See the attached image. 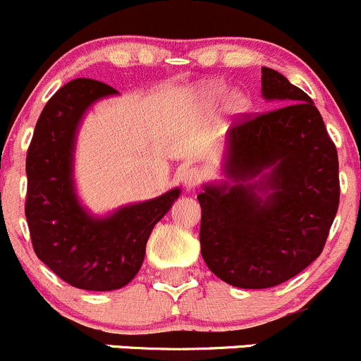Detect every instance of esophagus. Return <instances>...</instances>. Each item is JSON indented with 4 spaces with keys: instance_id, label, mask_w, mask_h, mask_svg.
<instances>
[{
    "instance_id": "obj_1",
    "label": "esophagus",
    "mask_w": 361,
    "mask_h": 361,
    "mask_svg": "<svg viewBox=\"0 0 361 361\" xmlns=\"http://www.w3.org/2000/svg\"><path fill=\"white\" fill-rule=\"evenodd\" d=\"M204 178H206V173H204V169L199 168V166H192V168L183 169V173H181V181H183V187L187 188V190L199 187L204 181Z\"/></svg>"
}]
</instances>
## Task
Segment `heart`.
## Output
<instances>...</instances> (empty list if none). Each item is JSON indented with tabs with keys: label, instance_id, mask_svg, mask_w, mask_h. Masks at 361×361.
Returning <instances> with one entry per match:
<instances>
[{
	"label": "heart",
	"instance_id": "heart-1",
	"mask_svg": "<svg viewBox=\"0 0 361 361\" xmlns=\"http://www.w3.org/2000/svg\"><path fill=\"white\" fill-rule=\"evenodd\" d=\"M223 93H225V88H223V86H219V85L207 86V88L204 90V97H206L207 100H216V98L221 97ZM228 107L235 112L242 111V109L245 107V98L242 97L240 93H231V97L228 100Z\"/></svg>",
	"mask_w": 361,
	"mask_h": 361
}]
</instances>
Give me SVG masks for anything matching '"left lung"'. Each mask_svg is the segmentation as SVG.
<instances>
[{
    "instance_id": "8db88e82",
    "label": "left lung",
    "mask_w": 361,
    "mask_h": 361,
    "mask_svg": "<svg viewBox=\"0 0 361 361\" xmlns=\"http://www.w3.org/2000/svg\"><path fill=\"white\" fill-rule=\"evenodd\" d=\"M261 93L280 107L230 128L225 173L233 183L197 195L207 268L240 289H268L310 267L339 207V161L313 100L280 72L261 69Z\"/></svg>"
}]
</instances>
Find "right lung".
<instances>
[{
    "instance_id": "1",
    "label": "right lung",
    "mask_w": 361,
    "mask_h": 361,
    "mask_svg": "<svg viewBox=\"0 0 361 361\" xmlns=\"http://www.w3.org/2000/svg\"><path fill=\"white\" fill-rule=\"evenodd\" d=\"M117 94L112 86L79 78L44 105L27 150L25 218L36 256L63 282L85 290L128 286L145 257L152 228L180 197V188L94 218L74 187L79 123L97 100Z\"/></svg>"
}]
</instances>
